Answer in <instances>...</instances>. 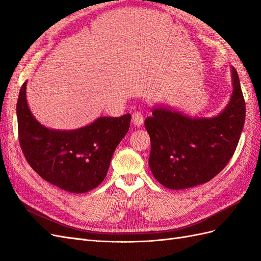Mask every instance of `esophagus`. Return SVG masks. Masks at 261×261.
<instances>
[{"label":"esophagus","instance_id":"34e87169","mask_svg":"<svg viewBox=\"0 0 261 261\" xmlns=\"http://www.w3.org/2000/svg\"><path fill=\"white\" fill-rule=\"evenodd\" d=\"M143 116L140 112H135L132 115V123L135 126H141L143 124Z\"/></svg>","mask_w":261,"mask_h":261}]
</instances>
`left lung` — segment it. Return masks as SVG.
Returning <instances> with one entry per match:
<instances>
[{"label":"left lung","mask_w":261,"mask_h":261,"mask_svg":"<svg viewBox=\"0 0 261 261\" xmlns=\"http://www.w3.org/2000/svg\"><path fill=\"white\" fill-rule=\"evenodd\" d=\"M232 90L218 115L191 117L168 106H153L144 125L151 139L149 166L166 189L184 190L207 183L235 152L244 128L246 106L236 69Z\"/></svg>","instance_id":"8db88e82"}]
</instances>
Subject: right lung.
<instances>
[{
  "label": "right lung",
  "mask_w": 261,
  "mask_h": 261,
  "mask_svg": "<svg viewBox=\"0 0 261 261\" xmlns=\"http://www.w3.org/2000/svg\"><path fill=\"white\" fill-rule=\"evenodd\" d=\"M25 82L16 103L18 140L24 156L45 181L70 193L89 192L103 181L113 152L130 128L131 115L99 117L73 130L42 124L26 100Z\"/></svg>",
  "instance_id": "add662e5"
}]
</instances>
